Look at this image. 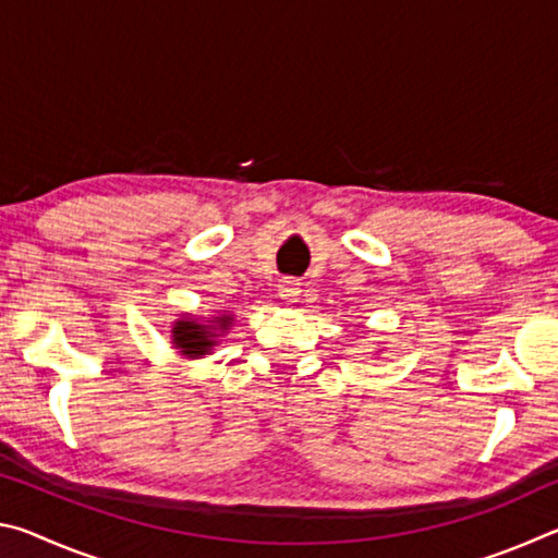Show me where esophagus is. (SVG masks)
Wrapping results in <instances>:
<instances>
[{
    "label": "esophagus",
    "mask_w": 558,
    "mask_h": 558,
    "mask_svg": "<svg viewBox=\"0 0 558 558\" xmlns=\"http://www.w3.org/2000/svg\"><path fill=\"white\" fill-rule=\"evenodd\" d=\"M300 292H302V290H300V282H298V280H292V278L280 280L278 295H280L282 302H288V305H292V302L300 300Z\"/></svg>",
    "instance_id": "obj_1"
}]
</instances>
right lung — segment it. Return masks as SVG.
Instances as JSON below:
<instances>
[{
	"label": "right lung",
	"mask_w": 558,
	"mask_h": 558,
	"mask_svg": "<svg viewBox=\"0 0 558 558\" xmlns=\"http://www.w3.org/2000/svg\"><path fill=\"white\" fill-rule=\"evenodd\" d=\"M231 315L214 317L209 323H199V317L184 315L172 325V344L174 349H179V354L186 359H202L204 354L211 352L216 339H219L226 329H231Z\"/></svg>",
	"instance_id": "right-lung-1"
}]
</instances>
